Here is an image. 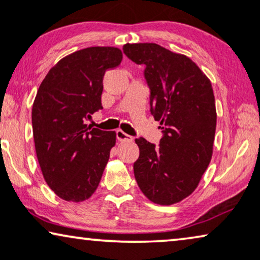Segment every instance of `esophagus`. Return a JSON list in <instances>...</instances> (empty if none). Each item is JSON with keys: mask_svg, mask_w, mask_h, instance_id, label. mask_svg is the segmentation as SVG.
<instances>
[{"mask_svg": "<svg viewBox=\"0 0 260 260\" xmlns=\"http://www.w3.org/2000/svg\"><path fill=\"white\" fill-rule=\"evenodd\" d=\"M116 137H117V140L120 141V142H125V141L130 142V141H133V137H131L130 135L125 134L122 130H117L116 131Z\"/></svg>", "mask_w": 260, "mask_h": 260, "instance_id": "esophagus-1", "label": "esophagus"}]
</instances>
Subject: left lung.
Listing matches in <instances>:
<instances>
[{
	"instance_id": "obj_1",
	"label": "left lung",
	"mask_w": 260,
	"mask_h": 260,
	"mask_svg": "<svg viewBox=\"0 0 260 260\" xmlns=\"http://www.w3.org/2000/svg\"><path fill=\"white\" fill-rule=\"evenodd\" d=\"M123 52L145 66L150 112L163 134L158 145L135 140V179L150 201L176 204L193 193L211 162L216 126L212 84L188 56L159 45L126 44Z\"/></svg>"
}]
</instances>
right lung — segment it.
I'll list each match as a JSON object with an SVG mask.
<instances>
[{
    "label": "right lung",
    "instance_id": "right-lung-1",
    "mask_svg": "<svg viewBox=\"0 0 260 260\" xmlns=\"http://www.w3.org/2000/svg\"><path fill=\"white\" fill-rule=\"evenodd\" d=\"M122 59L116 47L80 49L52 67L39 87L31 109L35 151L46 182L63 200H86L101 182L116 133L87 120L103 109L105 72Z\"/></svg>",
    "mask_w": 260,
    "mask_h": 260
}]
</instances>
